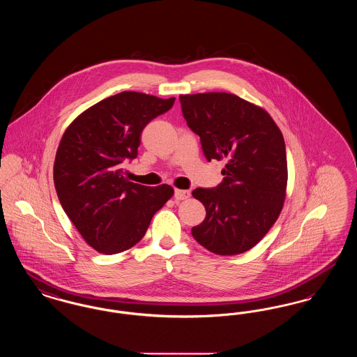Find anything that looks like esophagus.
<instances>
[{"label":"esophagus","mask_w":357,"mask_h":357,"mask_svg":"<svg viewBox=\"0 0 357 357\" xmlns=\"http://www.w3.org/2000/svg\"><path fill=\"white\" fill-rule=\"evenodd\" d=\"M174 197L178 201H183V199H187L190 197V191L188 190H179V188H176Z\"/></svg>","instance_id":"esophagus-1"}]
</instances>
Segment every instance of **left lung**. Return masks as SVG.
Listing matches in <instances>:
<instances>
[{"instance_id": "obj_1", "label": "left lung", "mask_w": 357, "mask_h": 357, "mask_svg": "<svg viewBox=\"0 0 357 357\" xmlns=\"http://www.w3.org/2000/svg\"><path fill=\"white\" fill-rule=\"evenodd\" d=\"M183 118L206 159L227 163L217 187L192 191L206 218L191 234L211 253L234 255L255 246L277 221L287 195L284 136L261 107L226 92L179 96Z\"/></svg>"}]
</instances>
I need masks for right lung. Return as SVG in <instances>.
Here are the masks:
<instances>
[{
  "instance_id": "obj_1",
  "label": "right lung",
  "mask_w": 357,
  "mask_h": 357,
  "mask_svg": "<svg viewBox=\"0 0 357 357\" xmlns=\"http://www.w3.org/2000/svg\"><path fill=\"white\" fill-rule=\"evenodd\" d=\"M174 102L120 92L89 107L61 137L53 166L56 192L69 220L99 253L132 248L174 194L169 185L142 186L123 175V163L137 155L143 128Z\"/></svg>"
}]
</instances>
